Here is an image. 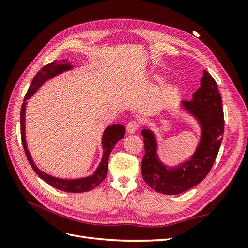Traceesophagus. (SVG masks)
Listing matches in <instances>:
<instances>
[{
  "instance_id": "esophagus-1",
  "label": "esophagus",
  "mask_w": 248,
  "mask_h": 248,
  "mask_svg": "<svg viewBox=\"0 0 248 248\" xmlns=\"http://www.w3.org/2000/svg\"><path fill=\"white\" fill-rule=\"evenodd\" d=\"M139 128V123L137 121H131L129 122L128 124H127V127H126V130L127 132H128L129 134H132L136 132Z\"/></svg>"
}]
</instances>
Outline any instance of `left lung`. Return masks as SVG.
Here are the masks:
<instances>
[{
    "label": "left lung",
    "instance_id": "left-lung-1",
    "mask_svg": "<svg viewBox=\"0 0 248 248\" xmlns=\"http://www.w3.org/2000/svg\"><path fill=\"white\" fill-rule=\"evenodd\" d=\"M201 87L190 101H182L181 108L197 120L201 139L196 151L188 160L170 167L157 153V140L151 129L144 128L145 155L141 161V175L145 182L162 194H179L192 188L206 178L218 154L223 138L224 120L222 100L216 81L204 70Z\"/></svg>",
    "mask_w": 248,
    "mask_h": 248
}]
</instances>
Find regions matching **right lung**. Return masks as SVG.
<instances>
[{"label": "right lung", "instance_id": "obj_1", "mask_svg": "<svg viewBox=\"0 0 248 248\" xmlns=\"http://www.w3.org/2000/svg\"><path fill=\"white\" fill-rule=\"evenodd\" d=\"M71 69H73V66L67 61V60H60V61H54L50 64L43 66L42 68L38 71V73L36 74L35 78H33L31 86H30L28 92L25 96L24 103H22L21 106L20 134H21L22 146H24L27 158L36 174L38 175L43 181H46V183H48L49 185L55 187V188L59 190L72 192V193H78V192H86V191L94 189L95 187L98 186L103 180L106 179L108 174V162L109 158V154L117 142L122 138H124L125 127L123 125L115 124V125H110L107 127L106 130H104L103 136H102V142H101L102 149H103L102 158L98 168L96 169L94 174H92L91 176L79 178V179H61V178L50 176L36 167V164L32 159V156L29 152L27 141H26V123L25 122H26L27 100L31 98V97L37 92V90H39V88L44 84V82H46L48 79H51L52 78H55L59 76V74L63 73L64 71H69Z\"/></svg>", "mask_w": 248, "mask_h": 248}]
</instances>
